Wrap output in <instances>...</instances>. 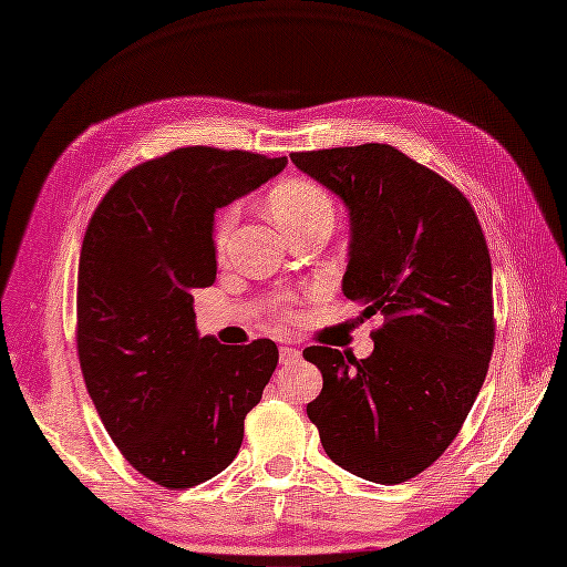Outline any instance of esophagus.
<instances>
[{
	"label": "esophagus",
	"instance_id": "obj_1",
	"mask_svg": "<svg viewBox=\"0 0 567 567\" xmlns=\"http://www.w3.org/2000/svg\"><path fill=\"white\" fill-rule=\"evenodd\" d=\"M279 357H281V364H296L300 359V350L293 346H281Z\"/></svg>",
	"mask_w": 567,
	"mask_h": 567
}]
</instances>
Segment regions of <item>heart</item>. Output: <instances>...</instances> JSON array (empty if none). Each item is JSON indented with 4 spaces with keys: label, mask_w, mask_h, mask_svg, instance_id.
<instances>
[{
    "label": "heart",
    "mask_w": 567,
    "mask_h": 567,
    "mask_svg": "<svg viewBox=\"0 0 567 567\" xmlns=\"http://www.w3.org/2000/svg\"><path fill=\"white\" fill-rule=\"evenodd\" d=\"M267 205L277 225L290 234L305 225H315L321 219H333V200L323 186L310 179H284L271 188L267 196ZM236 225V208H225L213 227V246L215 252L221 255L229 244V236ZM288 310H281V317H288Z\"/></svg>",
    "instance_id": "heart-1"
}]
</instances>
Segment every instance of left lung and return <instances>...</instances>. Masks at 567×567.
<instances>
[{
    "label": "left lung",
    "mask_w": 567,
    "mask_h": 567,
    "mask_svg": "<svg viewBox=\"0 0 567 567\" xmlns=\"http://www.w3.org/2000/svg\"><path fill=\"white\" fill-rule=\"evenodd\" d=\"M350 208L348 300L373 354L312 346L323 388L307 404L326 454L371 483L400 485L444 454L485 383L494 350L492 260L458 188L388 144L290 153Z\"/></svg>",
    "instance_id": "left-lung-1"
}]
</instances>
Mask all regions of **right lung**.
I'll use <instances>...</instances> for the list:
<instances>
[{
    "mask_svg": "<svg viewBox=\"0 0 567 567\" xmlns=\"http://www.w3.org/2000/svg\"><path fill=\"white\" fill-rule=\"evenodd\" d=\"M286 158L184 146L127 169L90 219L78 267V359L132 468L167 489L225 471L279 362L269 338H200L194 288L215 281L213 215Z\"/></svg>",
    "mask_w": 567,
    "mask_h": 567,
    "instance_id": "add662e5",
    "label": "right lung"
}]
</instances>
